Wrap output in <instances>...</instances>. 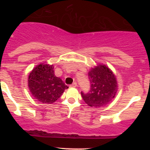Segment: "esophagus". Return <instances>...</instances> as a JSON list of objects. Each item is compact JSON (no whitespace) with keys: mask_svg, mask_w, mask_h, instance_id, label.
<instances>
[{"mask_svg":"<svg viewBox=\"0 0 150 150\" xmlns=\"http://www.w3.org/2000/svg\"><path fill=\"white\" fill-rule=\"evenodd\" d=\"M70 87H77V82H74L73 84H72L71 85H70Z\"/></svg>","mask_w":150,"mask_h":150,"instance_id":"obj_1","label":"esophagus"}]
</instances>
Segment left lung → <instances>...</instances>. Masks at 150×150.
Instances as JSON below:
<instances>
[{"instance_id": "obj_1", "label": "left lung", "mask_w": 150, "mask_h": 150, "mask_svg": "<svg viewBox=\"0 0 150 150\" xmlns=\"http://www.w3.org/2000/svg\"><path fill=\"white\" fill-rule=\"evenodd\" d=\"M90 89L87 93L81 92L82 99L89 106L101 107L108 104L117 92L116 77L109 68L99 65L89 72Z\"/></svg>"}]
</instances>
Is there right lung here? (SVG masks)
<instances>
[{
    "label": "right lung",
    "instance_id": "add662e5",
    "mask_svg": "<svg viewBox=\"0 0 150 150\" xmlns=\"http://www.w3.org/2000/svg\"><path fill=\"white\" fill-rule=\"evenodd\" d=\"M28 86L32 94L43 104H52L61 97L67 86L56 77L53 65L39 64L31 72Z\"/></svg>",
    "mask_w": 150,
    "mask_h": 150
}]
</instances>
